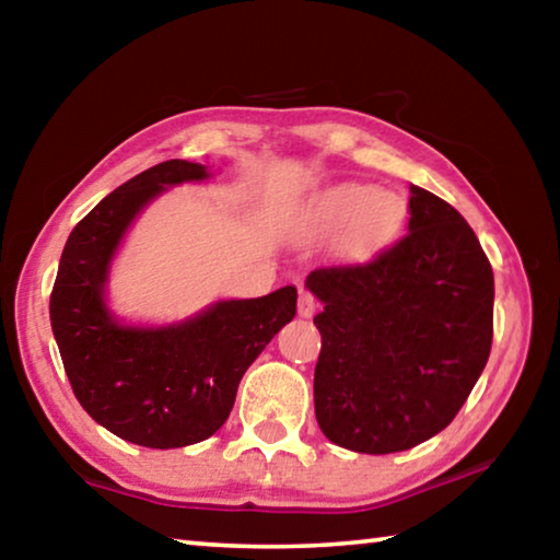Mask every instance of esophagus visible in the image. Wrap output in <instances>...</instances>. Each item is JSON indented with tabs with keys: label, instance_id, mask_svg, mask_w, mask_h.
<instances>
[{
	"label": "esophagus",
	"instance_id": "obj_1",
	"mask_svg": "<svg viewBox=\"0 0 560 560\" xmlns=\"http://www.w3.org/2000/svg\"><path fill=\"white\" fill-rule=\"evenodd\" d=\"M316 308H318V301H316L314 293L301 291V296H299V316L311 318V316L316 314Z\"/></svg>",
	"mask_w": 560,
	"mask_h": 560
}]
</instances>
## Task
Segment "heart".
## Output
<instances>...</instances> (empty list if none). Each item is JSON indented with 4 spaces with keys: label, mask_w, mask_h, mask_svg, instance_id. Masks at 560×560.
Listing matches in <instances>:
<instances>
[{
    "label": "heart",
    "mask_w": 560,
    "mask_h": 560,
    "mask_svg": "<svg viewBox=\"0 0 560 560\" xmlns=\"http://www.w3.org/2000/svg\"><path fill=\"white\" fill-rule=\"evenodd\" d=\"M405 202L385 189L343 183L320 189L303 205L301 230L311 240L338 234V252L350 259H368L390 246L402 232Z\"/></svg>",
    "instance_id": "heart-1"
}]
</instances>
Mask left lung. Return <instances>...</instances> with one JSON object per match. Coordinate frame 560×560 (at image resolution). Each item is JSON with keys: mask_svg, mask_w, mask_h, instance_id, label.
Segmentation results:
<instances>
[{"mask_svg": "<svg viewBox=\"0 0 560 560\" xmlns=\"http://www.w3.org/2000/svg\"><path fill=\"white\" fill-rule=\"evenodd\" d=\"M407 210L410 232L400 242L306 279L324 303L314 318L318 428L363 454L410 450L447 428L494 338V271L477 234L417 185Z\"/></svg>", "mask_w": 560, "mask_h": 560, "instance_id": "1", "label": "left lung"}]
</instances>
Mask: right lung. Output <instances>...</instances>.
Returning <instances> with one entry per match:
<instances>
[{
	"mask_svg": "<svg viewBox=\"0 0 560 560\" xmlns=\"http://www.w3.org/2000/svg\"><path fill=\"white\" fill-rule=\"evenodd\" d=\"M205 177V165L167 160L103 197L69 234L49 301L75 400L108 432L150 450L212 438L232 412L246 368L296 316L299 293L283 287L261 299L217 301L163 328L113 318L108 267L130 222L167 187Z\"/></svg>",
	"mask_w": 560,
	"mask_h": 560,
	"instance_id": "obj_1",
	"label": "right lung"
}]
</instances>
